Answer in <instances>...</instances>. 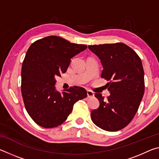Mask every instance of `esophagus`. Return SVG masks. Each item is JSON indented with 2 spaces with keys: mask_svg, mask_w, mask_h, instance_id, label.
Masks as SVG:
<instances>
[{
  "mask_svg": "<svg viewBox=\"0 0 159 159\" xmlns=\"http://www.w3.org/2000/svg\"><path fill=\"white\" fill-rule=\"evenodd\" d=\"M87 95H88V98H93L94 95H95V94L93 92V91L91 90H87Z\"/></svg>",
  "mask_w": 159,
  "mask_h": 159,
  "instance_id": "34e87169",
  "label": "esophagus"
}]
</instances>
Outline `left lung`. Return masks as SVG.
Segmentation results:
<instances>
[{
    "mask_svg": "<svg viewBox=\"0 0 159 159\" xmlns=\"http://www.w3.org/2000/svg\"><path fill=\"white\" fill-rule=\"evenodd\" d=\"M103 65L101 78L109 80L110 95L95 96L99 107L91 111L95 124L107 131H118L133 120L144 93V69L138 54L123 43L88 45Z\"/></svg>",
    "mask_w": 159,
    "mask_h": 159,
    "instance_id": "left-lung-1",
    "label": "left lung"
}]
</instances>
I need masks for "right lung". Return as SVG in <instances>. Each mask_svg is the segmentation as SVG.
<instances>
[{"label":"right lung","instance_id":"right-lung-1","mask_svg":"<svg viewBox=\"0 0 159 159\" xmlns=\"http://www.w3.org/2000/svg\"><path fill=\"white\" fill-rule=\"evenodd\" d=\"M87 45L50 36L37 40L26 52L21 67V90L26 111L38 125L57 127L66 120L74 104L87 97L83 88L73 86L60 93L55 78L65 73L71 59Z\"/></svg>","mask_w":159,"mask_h":159}]
</instances>
